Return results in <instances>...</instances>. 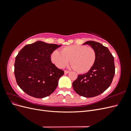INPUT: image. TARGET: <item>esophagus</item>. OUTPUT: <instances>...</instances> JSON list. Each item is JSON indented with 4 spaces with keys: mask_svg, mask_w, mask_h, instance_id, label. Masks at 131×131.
Segmentation results:
<instances>
[{
    "mask_svg": "<svg viewBox=\"0 0 131 131\" xmlns=\"http://www.w3.org/2000/svg\"><path fill=\"white\" fill-rule=\"evenodd\" d=\"M69 73V71H67V70H64V74H68Z\"/></svg>",
    "mask_w": 131,
    "mask_h": 131,
    "instance_id": "obj_1",
    "label": "esophagus"
}]
</instances>
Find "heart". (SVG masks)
<instances>
[{
	"instance_id": "obj_1",
	"label": "heart",
	"mask_w": 131,
	"mask_h": 131,
	"mask_svg": "<svg viewBox=\"0 0 131 131\" xmlns=\"http://www.w3.org/2000/svg\"><path fill=\"white\" fill-rule=\"evenodd\" d=\"M51 61L58 68L68 64L79 73L89 72L92 68L96 59V52L92 47L74 45L63 47L61 52L54 50L51 55Z\"/></svg>"
}]
</instances>
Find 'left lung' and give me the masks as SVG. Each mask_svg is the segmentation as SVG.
<instances>
[{"instance_id": "obj_1", "label": "left lung", "mask_w": 131, "mask_h": 131, "mask_svg": "<svg viewBox=\"0 0 131 131\" xmlns=\"http://www.w3.org/2000/svg\"><path fill=\"white\" fill-rule=\"evenodd\" d=\"M96 52V59L92 68L88 73L79 75L73 82V88L81 96L93 97L102 93L111 85L115 75L114 59L106 47L94 41H88Z\"/></svg>"}]
</instances>
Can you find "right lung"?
Returning <instances> with one entry per match:
<instances>
[{
    "instance_id": "right-lung-1",
    "label": "right lung",
    "mask_w": 131,
    "mask_h": 131,
    "mask_svg": "<svg viewBox=\"0 0 131 131\" xmlns=\"http://www.w3.org/2000/svg\"><path fill=\"white\" fill-rule=\"evenodd\" d=\"M61 45L38 41L24 46L16 57L15 76L18 85L29 96L42 98L52 93L64 71L51 61V54Z\"/></svg>"
}]
</instances>
